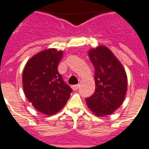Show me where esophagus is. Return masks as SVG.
<instances>
[{
  "label": "esophagus",
  "instance_id": "esophagus-1",
  "mask_svg": "<svg viewBox=\"0 0 149 149\" xmlns=\"http://www.w3.org/2000/svg\"><path fill=\"white\" fill-rule=\"evenodd\" d=\"M71 87H72V89L74 90V91H76V90L79 89V84H77V85H73Z\"/></svg>",
  "mask_w": 149,
  "mask_h": 149
}]
</instances>
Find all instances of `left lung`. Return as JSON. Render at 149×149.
Listing matches in <instances>:
<instances>
[{
	"label": "left lung",
	"instance_id": "1",
	"mask_svg": "<svg viewBox=\"0 0 149 149\" xmlns=\"http://www.w3.org/2000/svg\"><path fill=\"white\" fill-rule=\"evenodd\" d=\"M95 66V91L86 98V105L97 116L111 115L123 103L127 89L125 70L113 53L105 46L88 51Z\"/></svg>",
	"mask_w": 149,
	"mask_h": 149
}]
</instances>
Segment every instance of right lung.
<instances>
[{
    "label": "right lung",
    "instance_id": "right-lung-1",
    "mask_svg": "<svg viewBox=\"0 0 149 149\" xmlns=\"http://www.w3.org/2000/svg\"><path fill=\"white\" fill-rule=\"evenodd\" d=\"M63 51L54 48L38 53L26 63L22 74L23 90L39 112L51 116L66 105L72 89L58 71Z\"/></svg>",
    "mask_w": 149,
    "mask_h": 149
}]
</instances>
